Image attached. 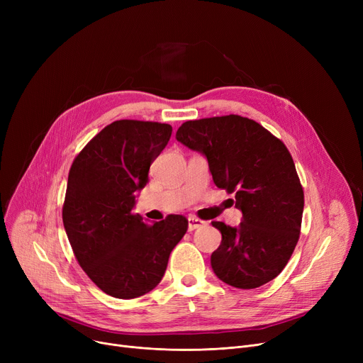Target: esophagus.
<instances>
[{
	"label": "esophagus",
	"instance_id": "34e87169",
	"mask_svg": "<svg viewBox=\"0 0 363 363\" xmlns=\"http://www.w3.org/2000/svg\"><path fill=\"white\" fill-rule=\"evenodd\" d=\"M204 223H206V222H203V220L199 219V218L189 216V218H188V231H194V230H197V228L203 226Z\"/></svg>",
	"mask_w": 363,
	"mask_h": 363
}]
</instances>
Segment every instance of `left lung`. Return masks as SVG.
<instances>
[{"label":"left lung","instance_id":"1","mask_svg":"<svg viewBox=\"0 0 363 363\" xmlns=\"http://www.w3.org/2000/svg\"><path fill=\"white\" fill-rule=\"evenodd\" d=\"M177 140L199 151L218 188L235 193L242 213L238 226L212 222L222 234L211 263L216 277L250 290L277 278L300 235L304 196L293 157L257 122L230 116L188 121Z\"/></svg>","mask_w":363,"mask_h":363}]
</instances>
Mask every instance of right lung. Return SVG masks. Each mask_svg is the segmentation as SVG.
Segmentation results:
<instances>
[{
    "label": "right lung",
    "mask_w": 363,
    "mask_h": 363,
    "mask_svg": "<svg viewBox=\"0 0 363 363\" xmlns=\"http://www.w3.org/2000/svg\"><path fill=\"white\" fill-rule=\"evenodd\" d=\"M172 126L116 121L99 132L72 163L63 225L74 257L91 281L116 298H135L162 281L170 252L188 220L169 215L148 225L133 215L150 164L167 145Z\"/></svg>",
    "instance_id": "add662e5"
}]
</instances>
